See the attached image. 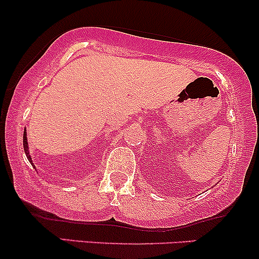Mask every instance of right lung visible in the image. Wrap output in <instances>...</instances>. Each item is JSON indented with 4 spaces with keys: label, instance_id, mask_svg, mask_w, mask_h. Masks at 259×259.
I'll use <instances>...</instances> for the list:
<instances>
[{
    "label": "right lung",
    "instance_id": "1",
    "mask_svg": "<svg viewBox=\"0 0 259 259\" xmlns=\"http://www.w3.org/2000/svg\"><path fill=\"white\" fill-rule=\"evenodd\" d=\"M23 146H24V151H25V154L26 157H28V159L30 160V163L32 162L31 160V157L30 154H29V147H28V140H26V132L24 130V135H23ZM32 164V163H31Z\"/></svg>",
    "mask_w": 259,
    "mask_h": 259
}]
</instances>
